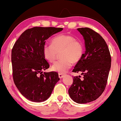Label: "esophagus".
Listing matches in <instances>:
<instances>
[{
    "mask_svg": "<svg viewBox=\"0 0 121 121\" xmlns=\"http://www.w3.org/2000/svg\"><path fill=\"white\" fill-rule=\"evenodd\" d=\"M58 76H59V78L61 79V78H62L63 77H64V74H62V73H59V74H58Z\"/></svg>",
    "mask_w": 121,
    "mask_h": 121,
    "instance_id": "obj_1",
    "label": "esophagus"
}]
</instances>
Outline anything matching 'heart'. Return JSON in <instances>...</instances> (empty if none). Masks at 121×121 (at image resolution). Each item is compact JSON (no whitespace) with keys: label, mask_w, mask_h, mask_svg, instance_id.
I'll return each instance as SVG.
<instances>
[{"label":"heart","mask_w":121,"mask_h":121,"mask_svg":"<svg viewBox=\"0 0 121 121\" xmlns=\"http://www.w3.org/2000/svg\"><path fill=\"white\" fill-rule=\"evenodd\" d=\"M52 44L45 43L43 47V54L46 60L53 63L59 53L62 58L52 67V69L59 73H64L72 66V62H78L84 53L82 43L70 35H60L54 37Z\"/></svg>","instance_id":"obj_1"}]
</instances>
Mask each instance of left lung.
Instances as JSON below:
<instances>
[{"label":"left lung","mask_w":121,"mask_h":121,"mask_svg":"<svg viewBox=\"0 0 121 121\" xmlns=\"http://www.w3.org/2000/svg\"><path fill=\"white\" fill-rule=\"evenodd\" d=\"M77 30L84 37L85 51L72 72H82L83 77H73V82L68 92L74 101L86 104L96 100L105 90L111 57L107 44L100 34L88 27Z\"/></svg>","instance_id":"left-lung-1"}]
</instances>
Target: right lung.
<instances>
[{
  "instance_id": "obj_1",
  "label": "right lung",
  "mask_w": 121,
  "mask_h": 121,
  "mask_svg": "<svg viewBox=\"0 0 121 121\" xmlns=\"http://www.w3.org/2000/svg\"><path fill=\"white\" fill-rule=\"evenodd\" d=\"M62 30L61 27H32L25 31L13 46V80L21 94L31 101L47 100L59 80L57 72L43 73L49 67L43 54V47L46 39Z\"/></svg>"
}]
</instances>
